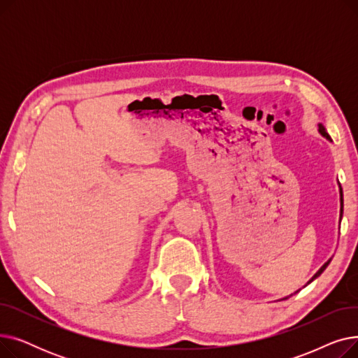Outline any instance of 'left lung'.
I'll return each mask as SVG.
<instances>
[{"label": "left lung", "mask_w": 358, "mask_h": 358, "mask_svg": "<svg viewBox=\"0 0 358 358\" xmlns=\"http://www.w3.org/2000/svg\"><path fill=\"white\" fill-rule=\"evenodd\" d=\"M317 126H319V129H317V130H319V134H321V135H322L325 139H328L329 142H332V139H331V136L328 135V131H327L325 126H324L322 123H319ZM338 185H340V184H338ZM340 201H341V209H340V220H341V219H343V212H344V199H343V189H341V185H340ZM331 259H332V258H329V259L325 262V264H324L321 268H319V270L315 273V275H313V277H312V278L308 281L306 286H308L309 283H312V281H313L316 277H319V275H321V274L324 273V270L328 267V264H329V262H331ZM290 296H292V294H290ZM287 297H289V296H287ZM287 297H285V299H287Z\"/></svg>", "instance_id": "left-lung-1"}]
</instances>
